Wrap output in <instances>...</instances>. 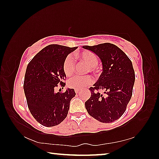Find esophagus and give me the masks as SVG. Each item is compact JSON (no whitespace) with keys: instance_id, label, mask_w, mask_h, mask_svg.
Wrapping results in <instances>:
<instances>
[{"instance_id":"34e87169","label":"esophagus","mask_w":159,"mask_h":159,"mask_svg":"<svg viewBox=\"0 0 159 159\" xmlns=\"http://www.w3.org/2000/svg\"><path fill=\"white\" fill-rule=\"evenodd\" d=\"M75 92H76V93H79L80 92V90H79V89H75Z\"/></svg>"}]
</instances>
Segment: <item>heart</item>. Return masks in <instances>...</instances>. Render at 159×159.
Wrapping results in <instances>:
<instances>
[{
	"label": "heart",
	"mask_w": 159,
	"mask_h": 159,
	"mask_svg": "<svg viewBox=\"0 0 159 159\" xmlns=\"http://www.w3.org/2000/svg\"><path fill=\"white\" fill-rule=\"evenodd\" d=\"M79 60L85 64L90 71H95V67L98 64V57L95 54L90 51H84L79 55ZM76 68L75 61L71 55L66 56L63 63V70L64 74L66 76H70L73 75ZM93 83V79L90 76H76L70 79L67 81L68 86L74 89H82L83 88L87 87Z\"/></svg>",
	"instance_id": "heart-1"
}]
</instances>
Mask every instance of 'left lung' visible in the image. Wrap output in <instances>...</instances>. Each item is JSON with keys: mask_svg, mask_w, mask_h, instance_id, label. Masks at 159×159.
<instances>
[{"mask_svg": "<svg viewBox=\"0 0 159 159\" xmlns=\"http://www.w3.org/2000/svg\"><path fill=\"white\" fill-rule=\"evenodd\" d=\"M83 48L96 54L102 64V73L89 88L91 96L85 102V109L99 122H114L124 114L131 99L135 80L133 64L124 52L109 43ZM98 89L104 90V95Z\"/></svg>", "mask_w": 159, "mask_h": 159, "instance_id": "left-lung-1", "label": "left lung"}]
</instances>
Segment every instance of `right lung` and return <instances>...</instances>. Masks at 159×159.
Instances as JSON below:
<instances>
[{"instance_id":"add662e5","label":"right lung","mask_w":159,"mask_h":159,"mask_svg":"<svg viewBox=\"0 0 159 159\" xmlns=\"http://www.w3.org/2000/svg\"><path fill=\"white\" fill-rule=\"evenodd\" d=\"M77 47L49 45L37 53L26 67L24 90L31 114L45 127L60 124L65 119L70 102L76 95L74 89L67 88L63 93L55 91L66 74L63 63L66 56Z\"/></svg>"}]
</instances>
